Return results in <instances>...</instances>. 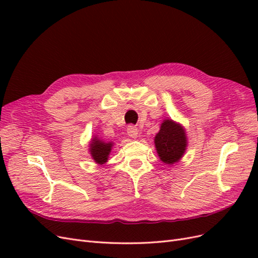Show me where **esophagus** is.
<instances>
[{
  "mask_svg": "<svg viewBox=\"0 0 258 258\" xmlns=\"http://www.w3.org/2000/svg\"><path fill=\"white\" fill-rule=\"evenodd\" d=\"M127 134H128V136L130 137V138H132V139H137L138 138V129H137V127H135V126H129L128 127V129H127Z\"/></svg>",
  "mask_w": 258,
  "mask_h": 258,
  "instance_id": "1",
  "label": "esophagus"
}]
</instances>
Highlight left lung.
<instances>
[{
	"label": "left lung",
	"instance_id": "left-lung-1",
	"mask_svg": "<svg viewBox=\"0 0 258 258\" xmlns=\"http://www.w3.org/2000/svg\"><path fill=\"white\" fill-rule=\"evenodd\" d=\"M154 143L159 159L166 165L172 166L183 158L187 150L186 130L181 123L172 119H163Z\"/></svg>",
	"mask_w": 258,
	"mask_h": 258
}]
</instances>
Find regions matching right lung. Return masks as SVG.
<instances>
[{
	"label": "right lung",
	"instance_id": "right-lung-1",
	"mask_svg": "<svg viewBox=\"0 0 258 258\" xmlns=\"http://www.w3.org/2000/svg\"><path fill=\"white\" fill-rule=\"evenodd\" d=\"M114 142H105L104 140L99 138L98 136L91 138L89 142V154L91 158L95 160L99 166L105 165L108 159V156L112 151Z\"/></svg>",
	"mask_w": 258,
	"mask_h": 258
}]
</instances>
